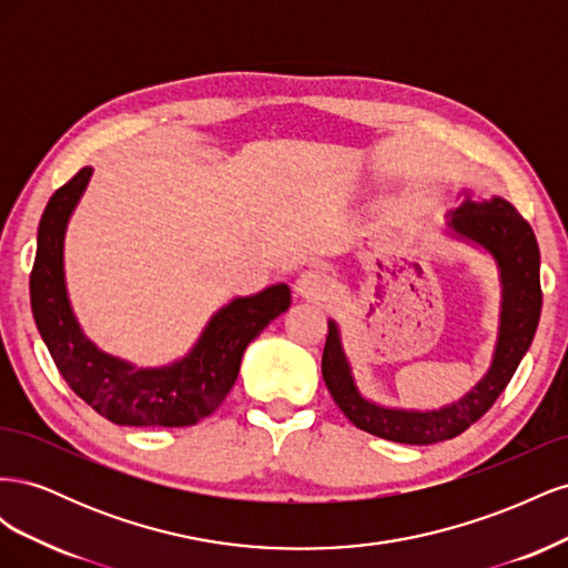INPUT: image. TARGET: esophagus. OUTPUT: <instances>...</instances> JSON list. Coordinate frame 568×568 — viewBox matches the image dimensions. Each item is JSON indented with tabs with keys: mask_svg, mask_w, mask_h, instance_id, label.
I'll use <instances>...</instances> for the list:
<instances>
[{
	"mask_svg": "<svg viewBox=\"0 0 568 568\" xmlns=\"http://www.w3.org/2000/svg\"><path fill=\"white\" fill-rule=\"evenodd\" d=\"M294 291L305 301H320L329 291V277L322 270H305L298 274Z\"/></svg>",
	"mask_w": 568,
	"mask_h": 568,
	"instance_id": "1",
	"label": "esophagus"
}]
</instances>
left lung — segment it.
<instances>
[{
    "mask_svg": "<svg viewBox=\"0 0 568 568\" xmlns=\"http://www.w3.org/2000/svg\"><path fill=\"white\" fill-rule=\"evenodd\" d=\"M445 234L493 257L500 282L497 338L488 372L462 398L432 407H390L359 390L353 365L343 348L336 320H329L322 353V376L334 403L357 428L393 443L432 445L459 436L478 422L505 390L528 353L540 322V251L536 234L503 196L476 201L462 189L459 203L445 220Z\"/></svg>",
    "mask_w": 568,
    "mask_h": 568,
    "instance_id": "left-lung-1",
    "label": "left lung"
}]
</instances>
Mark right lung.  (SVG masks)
I'll list each match as a JSON object with an SVG mask.
<instances>
[{"instance_id": "add662e5", "label": "right lung", "mask_w": 568, "mask_h": 568, "mask_svg": "<svg viewBox=\"0 0 568 568\" xmlns=\"http://www.w3.org/2000/svg\"><path fill=\"white\" fill-rule=\"evenodd\" d=\"M82 168L49 199L38 230L30 305L38 332L65 384L120 426H192L213 415L239 376L248 343L291 305V288L272 284L236 296L205 322L186 355L161 367H136L101 351L82 332L65 286V230L92 180Z\"/></svg>"}]
</instances>
